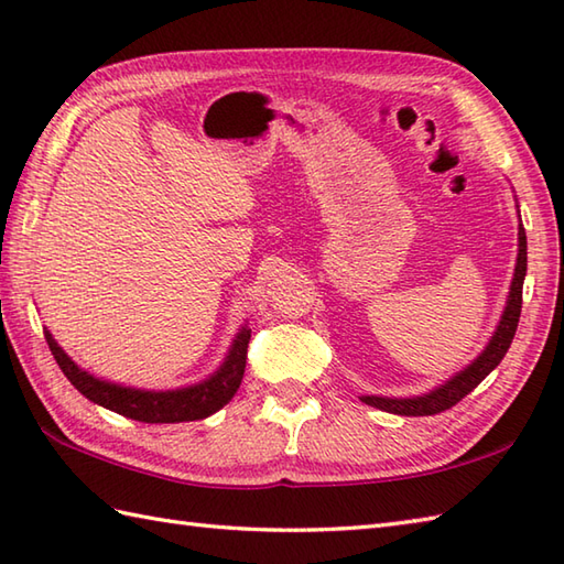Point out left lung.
Masks as SVG:
<instances>
[{"label":"left lung","instance_id":"1","mask_svg":"<svg viewBox=\"0 0 564 564\" xmlns=\"http://www.w3.org/2000/svg\"><path fill=\"white\" fill-rule=\"evenodd\" d=\"M517 213H519V206H517ZM523 279H525V230H523L521 215H519L517 267H513V279L509 285L505 313H501L492 337H489L485 349L477 354L463 370L453 373L448 380H443L441 386L431 388L429 392L410 394V398L361 394V402H366L370 406H378V410H382V412H392V414H402V416H429V414H438L443 410H451V406L455 402H460L467 392H473L477 386H480V382L499 366L501 358L507 356L513 334H517V327H519V317H521Z\"/></svg>","mask_w":564,"mask_h":564}]
</instances>
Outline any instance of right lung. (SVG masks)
Instances as JSON below:
<instances>
[{
    "label": "right lung",
    "instance_id": "add662e5",
    "mask_svg": "<svg viewBox=\"0 0 564 564\" xmlns=\"http://www.w3.org/2000/svg\"><path fill=\"white\" fill-rule=\"evenodd\" d=\"M249 334L251 329L245 322V325L237 329L230 349H227L223 358V364L215 368L208 378L191 382V386L172 388V390H145V388L121 386V382L99 378L72 361L47 327H45V341L51 346L59 370H63L72 386H75L84 398L91 400L94 404L106 406V410L123 414L128 419H135V422L178 424V422H196V419H206L218 410H223V406L235 398L239 382H242V376H245Z\"/></svg>",
    "mask_w": 564,
    "mask_h": 564
}]
</instances>
